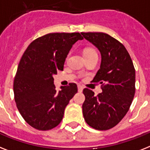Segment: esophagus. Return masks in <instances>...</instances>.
<instances>
[{
  "instance_id": "34e87169",
  "label": "esophagus",
  "mask_w": 150,
  "mask_h": 150,
  "mask_svg": "<svg viewBox=\"0 0 150 150\" xmlns=\"http://www.w3.org/2000/svg\"><path fill=\"white\" fill-rule=\"evenodd\" d=\"M83 89V87L82 86H80V85H78V91H79V92H82Z\"/></svg>"
}]
</instances>
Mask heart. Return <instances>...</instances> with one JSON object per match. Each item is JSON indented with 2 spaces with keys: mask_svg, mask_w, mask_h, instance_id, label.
I'll return each mask as SVG.
<instances>
[{
  "mask_svg": "<svg viewBox=\"0 0 150 150\" xmlns=\"http://www.w3.org/2000/svg\"><path fill=\"white\" fill-rule=\"evenodd\" d=\"M93 53H96V50L92 47H87L83 51V54L84 55H86V54H93Z\"/></svg>",
  "mask_w": 150,
  "mask_h": 150,
  "instance_id": "obj_1",
  "label": "heart"
}]
</instances>
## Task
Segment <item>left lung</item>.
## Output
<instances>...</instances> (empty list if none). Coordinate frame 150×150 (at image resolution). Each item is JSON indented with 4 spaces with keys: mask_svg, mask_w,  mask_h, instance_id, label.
<instances>
[{
    "mask_svg": "<svg viewBox=\"0 0 150 150\" xmlns=\"http://www.w3.org/2000/svg\"><path fill=\"white\" fill-rule=\"evenodd\" d=\"M81 34L98 48L102 57L92 82L102 84L103 91L95 96L93 90L83 89V114L90 127L107 130L117 126L129 110L136 91L135 68L126 47L117 39L100 32Z\"/></svg>",
    "mask_w": 150,
    "mask_h": 150,
    "instance_id": "obj_1",
    "label": "left lung"
}]
</instances>
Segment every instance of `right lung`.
Segmentation results:
<instances>
[{"label":"right lung","instance_id":"obj_1","mask_svg":"<svg viewBox=\"0 0 150 150\" xmlns=\"http://www.w3.org/2000/svg\"><path fill=\"white\" fill-rule=\"evenodd\" d=\"M80 33H51L40 37L23 53L13 80L17 107L24 120L39 130H49L60 124L64 110L77 93L70 83L57 91L53 75L64 70L70 50Z\"/></svg>","mask_w":150,"mask_h":150}]
</instances>
